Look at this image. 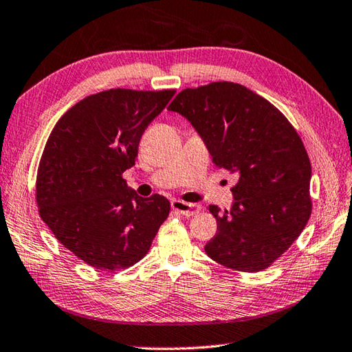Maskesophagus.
<instances>
[{"mask_svg": "<svg viewBox=\"0 0 352 352\" xmlns=\"http://www.w3.org/2000/svg\"><path fill=\"white\" fill-rule=\"evenodd\" d=\"M171 210L177 211L179 214H182V216L188 217V216H195V214H197L200 211V208L196 204H188V202H184V200L173 199L171 200Z\"/></svg>", "mask_w": 352, "mask_h": 352, "instance_id": "obj_1", "label": "esophagus"}]
</instances>
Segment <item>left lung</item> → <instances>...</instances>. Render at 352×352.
Wrapping results in <instances>:
<instances>
[{"label": "left lung", "instance_id": "1", "mask_svg": "<svg viewBox=\"0 0 352 352\" xmlns=\"http://www.w3.org/2000/svg\"><path fill=\"white\" fill-rule=\"evenodd\" d=\"M168 111L188 120L212 162L239 177L231 210L210 205L217 234L206 255L234 270L267 269L311 216V166L295 127L266 98L232 82L186 88Z\"/></svg>", "mask_w": 352, "mask_h": 352}]
</instances>
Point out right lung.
I'll list each match as a JSON object with an SVG mask.
<instances>
[{"instance_id": "right-lung-1", "label": "right lung", "mask_w": 352, "mask_h": 352, "mask_svg": "<svg viewBox=\"0 0 352 352\" xmlns=\"http://www.w3.org/2000/svg\"><path fill=\"white\" fill-rule=\"evenodd\" d=\"M175 92H98L63 113L50 133L36 177L39 216L92 267L133 266L168 217L166 197L138 196L123 173L135 166L142 133Z\"/></svg>"}]
</instances>
